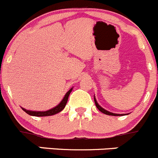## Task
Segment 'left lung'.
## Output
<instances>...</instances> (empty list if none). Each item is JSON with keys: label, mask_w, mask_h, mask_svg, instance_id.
Returning a JSON list of instances; mask_svg holds the SVG:
<instances>
[{"label": "left lung", "mask_w": 158, "mask_h": 158, "mask_svg": "<svg viewBox=\"0 0 158 158\" xmlns=\"http://www.w3.org/2000/svg\"><path fill=\"white\" fill-rule=\"evenodd\" d=\"M94 102H95V105H96V107H98V110H99L101 112H102V113L105 114L111 115V116H122V115H124V114H114V113H111V112H109V111H107V110H106L105 109H104L103 107H101V106L98 104L95 97H94Z\"/></svg>", "instance_id": "obj_1"}]
</instances>
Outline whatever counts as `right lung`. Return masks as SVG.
I'll use <instances>...</instances> for the list:
<instances>
[{"label":"right lung","instance_id":"right-lung-1","mask_svg":"<svg viewBox=\"0 0 158 158\" xmlns=\"http://www.w3.org/2000/svg\"><path fill=\"white\" fill-rule=\"evenodd\" d=\"M72 89L73 88H71L68 92H67L66 94H65V96H64V98H63V100L60 101V103L58 104V105H57L56 107H54V108H51V109H50V110H46V111H33V110H26V109L23 108V107H21V108H22V110H24V111H25L27 114L31 115V116L45 117V116H51V115L56 114H57V113H59V112L61 111V110L65 107V106H66V104H67V102H68V97H69L71 92L72 91Z\"/></svg>","mask_w":158,"mask_h":158}]
</instances>
